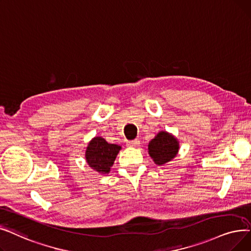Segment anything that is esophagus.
Returning <instances> with one entry per match:
<instances>
[{
	"label": "esophagus",
	"mask_w": 251,
	"mask_h": 251,
	"mask_svg": "<svg viewBox=\"0 0 251 251\" xmlns=\"http://www.w3.org/2000/svg\"><path fill=\"white\" fill-rule=\"evenodd\" d=\"M127 146L128 147H139L140 146V141L139 140L129 141V142H127Z\"/></svg>",
	"instance_id": "esophagus-1"
}]
</instances>
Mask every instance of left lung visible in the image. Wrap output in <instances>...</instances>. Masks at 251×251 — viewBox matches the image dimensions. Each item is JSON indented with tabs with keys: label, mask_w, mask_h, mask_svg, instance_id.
<instances>
[{
	"label": "left lung",
	"mask_w": 251,
	"mask_h": 251,
	"mask_svg": "<svg viewBox=\"0 0 251 251\" xmlns=\"http://www.w3.org/2000/svg\"><path fill=\"white\" fill-rule=\"evenodd\" d=\"M178 148L177 139L165 130H161L149 142L148 152L155 163L162 165L176 156Z\"/></svg>",
	"instance_id": "obj_1"
}]
</instances>
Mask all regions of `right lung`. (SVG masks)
Listing matches in <instances>:
<instances>
[{"instance_id":"1","label":"right lung","mask_w":251,"mask_h":251,"mask_svg":"<svg viewBox=\"0 0 251 251\" xmlns=\"http://www.w3.org/2000/svg\"><path fill=\"white\" fill-rule=\"evenodd\" d=\"M121 149V146L109 144L102 137H95L88 144L86 160L94 171L103 175L108 174Z\"/></svg>"}]
</instances>
